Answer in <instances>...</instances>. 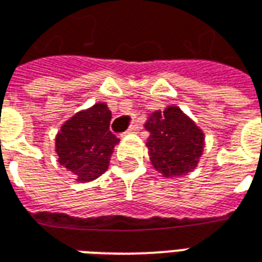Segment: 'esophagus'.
I'll use <instances>...</instances> for the list:
<instances>
[{
	"label": "esophagus",
	"instance_id": "esophagus-1",
	"mask_svg": "<svg viewBox=\"0 0 262 262\" xmlns=\"http://www.w3.org/2000/svg\"><path fill=\"white\" fill-rule=\"evenodd\" d=\"M142 127H140V125H132L125 132V135H127V133H137V132L140 130Z\"/></svg>",
	"mask_w": 262,
	"mask_h": 262
}]
</instances>
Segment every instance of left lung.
I'll list each match as a JSON object with an SVG mask.
<instances>
[{"instance_id":"left-lung-1","label":"left lung","mask_w":262,"mask_h":262,"mask_svg":"<svg viewBox=\"0 0 262 262\" xmlns=\"http://www.w3.org/2000/svg\"><path fill=\"white\" fill-rule=\"evenodd\" d=\"M146 146L156 170L167 178L185 176L196 168L205 147L202 129L178 106L148 115Z\"/></svg>"}]
</instances>
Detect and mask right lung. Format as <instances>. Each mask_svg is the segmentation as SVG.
<instances>
[{
	"label": "right lung",
	"instance_id": "add662e5",
	"mask_svg": "<svg viewBox=\"0 0 262 262\" xmlns=\"http://www.w3.org/2000/svg\"><path fill=\"white\" fill-rule=\"evenodd\" d=\"M112 112L98 102L71 116L56 135L60 165L73 172L78 182L97 180L108 170L109 160L119 139L109 130Z\"/></svg>",
	"mask_w": 262,
	"mask_h": 262
}]
</instances>
